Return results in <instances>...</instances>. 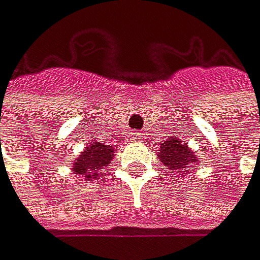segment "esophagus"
Masks as SVG:
<instances>
[{
	"label": "esophagus",
	"mask_w": 260,
	"mask_h": 260,
	"mask_svg": "<svg viewBox=\"0 0 260 260\" xmlns=\"http://www.w3.org/2000/svg\"><path fill=\"white\" fill-rule=\"evenodd\" d=\"M140 140H141V133H137V132L130 133V141H140Z\"/></svg>",
	"instance_id": "obj_1"
}]
</instances>
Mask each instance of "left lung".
I'll return each instance as SVG.
<instances>
[{"instance_id":"1","label":"left lung","mask_w":260,"mask_h":260,"mask_svg":"<svg viewBox=\"0 0 260 260\" xmlns=\"http://www.w3.org/2000/svg\"><path fill=\"white\" fill-rule=\"evenodd\" d=\"M157 157L167 169L183 177H186L189 167L198 164V156L194 154V151L177 137H170L160 143Z\"/></svg>"}]
</instances>
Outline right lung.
Wrapping results in <instances>:
<instances>
[{
  "mask_svg": "<svg viewBox=\"0 0 260 260\" xmlns=\"http://www.w3.org/2000/svg\"><path fill=\"white\" fill-rule=\"evenodd\" d=\"M114 159V148L100 141L88 143V146L78 154L72 164V172L82 180L98 178L101 170Z\"/></svg>",
  "mask_w": 260,
  "mask_h": 260,
  "instance_id": "right-lung-1",
  "label": "right lung"
}]
</instances>
